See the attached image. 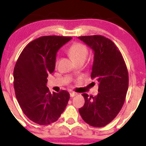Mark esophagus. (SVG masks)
Returning <instances> with one entry per match:
<instances>
[{
	"mask_svg": "<svg viewBox=\"0 0 146 146\" xmlns=\"http://www.w3.org/2000/svg\"><path fill=\"white\" fill-rule=\"evenodd\" d=\"M76 95H77V93H74V92H71V93H70V96H71V98H73V97L76 96Z\"/></svg>",
	"mask_w": 146,
	"mask_h": 146,
	"instance_id": "esophagus-1",
	"label": "esophagus"
}]
</instances>
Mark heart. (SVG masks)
Instances as JSON below:
<instances>
[{
	"mask_svg": "<svg viewBox=\"0 0 146 146\" xmlns=\"http://www.w3.org/2000/svg\"><path fill=\"white\" fill-rule=\"evenodd\" d=\"M68 53L75 62L82 60L84 61L88 53V48L86 45L80 42H75L68 48ZM58 61H56V64Z\"/></svg>",
	"mask_w": 146,
	"mask_h": 146,
	"instance_id": "1",
	"label": "heart"
}]
</instances>
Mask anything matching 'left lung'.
I'll return each instance as SVG.
<instances>
[{"mask_svg": "<svg viewBox=\"0 0 146 146\" xmlns=\"http://www.w3.org/2000/svg\"><path fill=\"white\" fill-rule=\"evenodd\" d=\"M94 51L91 78L99 82L98 94L84 93L85 103L79 109L90 125L101 128L111 122L124 104L128 88V72L121 52L113 41L100 35L80 36Z\"/></svg>", "mask_w": 146, "mask_h": 146, "instance_id": "1", "label": "left lung"}]
</instances>
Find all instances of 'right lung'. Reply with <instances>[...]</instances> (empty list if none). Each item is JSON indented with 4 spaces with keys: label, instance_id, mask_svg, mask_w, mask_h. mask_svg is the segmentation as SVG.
Here are the masks:
<instances>
[{
    "label": "right lung",
    "instance_id": "right-lung-1",
    "mask_svg": "<svg viewBox=\"0 0 146 146\" xmlns=\"http://www.w3.org/2000/svg\"><path fill=\"white\" fill-rule=\"evenodd\" d=\"M71 37L42 36L30 42L21 52L14 69V86L22 110L31 121L48 125L60 118L69 93L51 94L46 86L48 74L56 66V53Z\"/></svg>",
    "mask_w": 146,
    "mask_h": 146
}]
</instances>
